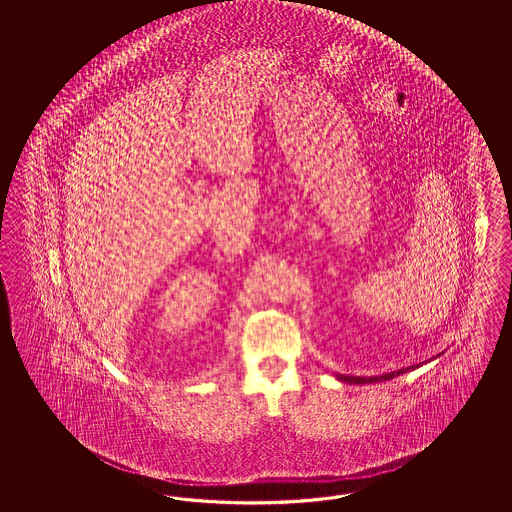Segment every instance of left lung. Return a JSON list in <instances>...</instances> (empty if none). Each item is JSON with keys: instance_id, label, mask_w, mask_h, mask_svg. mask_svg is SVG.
Instances as JSON below:
<instances>
[{"instance_id": "8db88e82", "label": "left lung", "mask_w": 512, "mask_h": 512, "mask_svg": "<svg viewBox=\"0 0 512 512\" xmlns=\"http://www.w3.org/2000/svg\"><path fill=\"white\" fill-rule=\"evenodd\" d=\"M412 368H414V366L403 368V370L392 371V373H386V375H381V377H349V375H337V377L338 381L351 382V384H370V382L390 381L393 377H397V375H401V373H406V371H410Z\"/></svg>"}]
</instances>
